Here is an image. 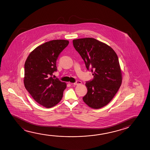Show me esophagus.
<instances>
[{"label":"esophagus","mask_w":150,"mask_h":150,"mask_svg":"<svg viewBox=\"0 0 150 150\" xmlns=\"http://www.w3.org/2000/svg\"><path fill=\"white\" fill-rule=\"evenodd\" d=\"M82 83V82L81 81H76L75 83H74V85L76 86V85H79Z\"/></svg>","instance_id":"1"}]
</instances>
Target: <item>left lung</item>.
<instances>
[{"label":"left lung","mask_w":150,"mask_h":150,"mask_svg":"<svg viewBox=\"0 0 150 150\" xmlns=\"http://www.w3.org/2000/svg\"><path fill=\"white\" fill-rule=\"evenodd\" d=\"M73 45L94 76L86 83L88 92L83 97L84 102L93 109L101 108L112 100L122 83L117 53L110 46L94 38L74 39Z\"/></svg>","instance_id":"1"}]
</instances>
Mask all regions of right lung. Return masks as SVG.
<instances>
[{
    "label": "right lung",
    "mask_w": 150,
    "mask_h": 150,
    "mask_svg": "<svg viewBox=\"0 0 150 150\" xmlns=\"http://www.w3.org/2000/svg\"><path fill=\"white\" fill-rule=\"evenodd\" d=\"M68 40H53L38 46L29 54L25 64V89L39 104L47 108L55 106L63 97L66 83L53 78L56 61L68 45Z\"/></svg>",
    "instance_id": "right-lung-1"
}]
</instances>
